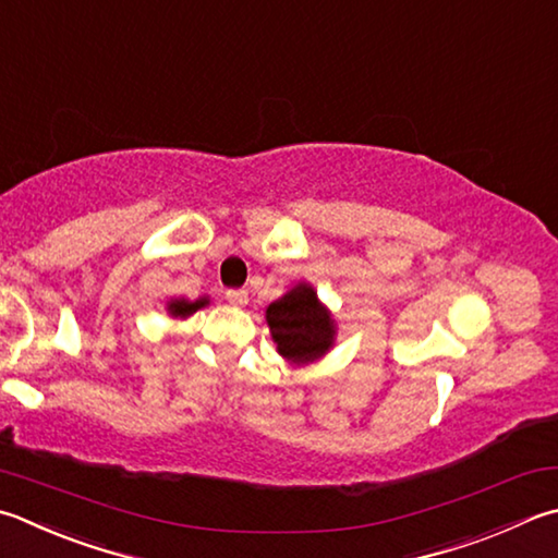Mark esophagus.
Returning a JSON list of instances; mask_svg holds the SVG:
<instances>
[{
    "label": "esophagus",
    "mask_w": 558,
    "mask_h": 558,
    "mask_svg": "<svg viewBox=\"0 0 558 558\" xmlns=\"http://www.w3.org/2000/svg\"><path fill=\"white\" fill-rule=\"evenodd\" d=\"M226 299H228L230 306H235V308L247 306V291H243V289H230V291H226Z\"/></svg>",
    "instance_id": "obj_1"
}]
</instances>
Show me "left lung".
Listing matches in <instances>:
<instances>
[{
	"mask_svg": "<svg viewBox=\"0 0 558 558\" xmlns=\"http://www.w3.org/2000/svg\"><path fill=\"white\" fill-rule=\"evenodd\" d=\"M265 318L277 352L289 364L318 362L338 340V323L308 281H299L275 303H269Z\"/></svg>",
	"mask_w": 558,
	"mask_h": 558,
	"instance_id": "left-lung-1",
	"label": "left lung"
}]
</instances>
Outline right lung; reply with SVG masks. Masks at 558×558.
Wrapping results in <instances>:
<instances>
[{"instance_id": "add662e5", "label": "right lung", "mask_w": 558, "mask_h": 558, "mask_svg": "<svg viewBox=\"0 0 558 558\" xmlns=\"http://www.w3.org/2000/svg\"><path fill=\"white\" fill-rule=\"evenodd\" d=\"M208 303H211V299L208 296H202V299H196V301H189V299H170L167 301V313L172 315V318H177V320H184V318H189V315H194L198 308H206Z\"/></svg>"}]
</instances>
